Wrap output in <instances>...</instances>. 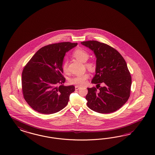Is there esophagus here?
<instances>
[{
	"label": "esophagus",
	"instance_id": "obj_1",
	"mask_svg": "<svg viewBox=\"0 0 155 155\" xmlns=\"http://www.w3.org/2000/svg\"><path fill=\"white\" fill-rule=\"evenodd\" d=\"M80 88H81V87L78 86H75V89L76 90H78L80 89Z\"/></svg>",
	"mask_w": 155,
	"mask_h": 155
}]
</instances>
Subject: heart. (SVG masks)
<instances>
[{"mask_svg":"<svg viewBox=\"0 0 155 155\" xmlns=\"http://www.w3.org/2000/svg\"><path fill=\"white\" fill-rule=\"evenodd\" d=\"M72 56L74 57L77 60L82 62H85L88 60L89 55L88 52L84 49L82 48H78L75 49V51L73 53ZM85 66L90 70V71H94L95 69V65L93 62H86L84 64ZM62 71L67 73L68 72V62L65 61L62 64ZM89 78V74L87 73H84L81 74L77 75L71 78L69 82L71 84H77L78 86H84V84L87 83V80Z\"/></svg>","mask_w":155,"mask_h":155,"instance_id":"obj_1","label":"heart"}]
</instances>
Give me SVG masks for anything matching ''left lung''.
<instances>
[{
	"label": "left lung",
	"mask_w": 155,
	"mask_h": 155,
	"mask_svg": "<svg viewBox=\"0 0 155 155\" xmlns=\"http://www.w3.org/2000/svg\"><path fill=\"white\" fill-rule=\"evenodd\" d=\"M81 44L92 50L97 58L95 75L91 83L104 84L98 91L95 87L87 88L86 99L88 107L101 114L116 111L130 96L131 76L126 62L116 49L107 44L94 40Z\"/></svg>",
	"instance_id": "left-lung-1"
}]
</instances>
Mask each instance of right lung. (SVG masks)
<instances>
[{"label": "right lung", "instance_id": "right-lung-1", "mask_svg": "<svg viewBox=\"0 0 155 155\" xmlns=\"http://www.w3.org/2000/svg\"><path fill=\"white\" fill-rule=\"evenodd\" d=\"M77 44L62 42L48 45L40 49L25 66L22 91L24 98L34 110L51 114L60 111L68 103L75 87L62 84L65 78L62 66L66 52Z\"/></svg>", "mask_w": 155, "mask_h": 155}]
</instances>
